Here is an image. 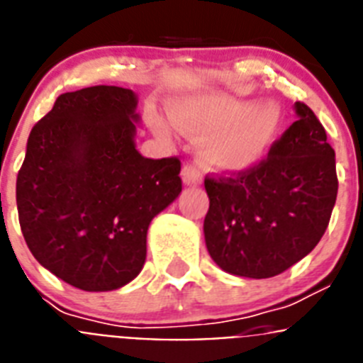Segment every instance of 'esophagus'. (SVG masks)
Segmentation results:
<instances>
[{
  "label": "esophagus",
  "instance_id": "obj_1",
  "mask_svg": "<svg viewBox=\"0 0 363 363\" xmlns=\"http://www.w3.org/2000/svg\"><path fill=\"white\" fill-rule=\"evenodd\" d=\"M182 179H184L185 185H200L201 184V174L196 167L187 163V165L182 169Z\"/></svg>",
  "mask_w": 363,
  "mask_h": 363
}]
</instances>
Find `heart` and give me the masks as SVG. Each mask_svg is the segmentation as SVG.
Wrapping results in <instances>:
<instances>
[{
	"label": "heart",
	"instance_id": "heart-1",
	"mask_svg": "<svg viewBox=\"0 0 363 363\" xmlns=\"http://www.w3.org/2000/svg\"><path fill=\"white\" fill-rule=\"evenodd\" d=\"M171 120L189 138H203L200 160L221 172H240L264 160L281 123V108L274 101L249 107L223 96H194L171 107ZM156 133L169 136L165 121L150 112Z\"/></svg>",
	"mask_w": 363,
	"mask_h": 363
}]
</instances>
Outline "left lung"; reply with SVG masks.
I'll list each match as a JSON object with an SVG mask.
<instances>
[{"mask_svg":"<svg viewBox=\"0 0 363 363\" xmlns=\"http://www.w3.org/2000/svg\"><path fill=\"white\" fill-rule=\"evenodd\" d=\"M296 121L267 158L238 174L207 176L203 221L211 258L245 278L281 274L318 245L338 192L335 150L320 120L294 104Z\"/></svg>","mask_w":363,"mask_h":363,"instance_id":"left-lung-1","label":"left lung"}]
</instances>
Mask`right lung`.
Listing matches in <instances>:
<instances>
[{"mask_svg":"<svg viewBox=\"0 0 363 363\" xmlns=\"http://www.w3.org/2000/svg\"><path fill=\"white\" fill-rule=\"evenodd\" d=\"M130 89L57 96L30 130L16 179L21 233L34 258L82 291H112L140 274L147 230L182 192L178 158L136 150Z\"/></svg>","mask_w":363,"mask_h":363,"instance_id":"1","label":"right lung"}]
</instances>
